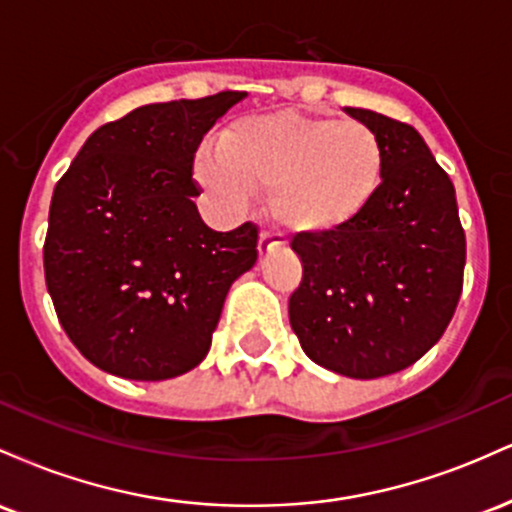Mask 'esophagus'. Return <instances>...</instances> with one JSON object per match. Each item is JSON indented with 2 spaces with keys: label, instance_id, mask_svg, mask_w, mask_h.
Here are the masks:
<instances>
[{
  "label": "esophagus",
  "instance_id": "obj_1",
  "mask_svg": "<svg viewBox=\"0 0 512 512\" xmlns=\"http://www.w3.org/2000/svg\"><path fill=\"white\" fill-rule=\"evenodd\" d=\"M279 245H284V240H281L279 233L262 231L260 240H257V250H260V255H269V252H272L274 248H279Z\"/></svg>",
  "mask_w": 512,
  "mask_h": 512
}]
</instances>
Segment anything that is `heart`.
<instances>
[{
  "mask_svg": "<svg viewBox=\"0 0 512 512\" xmlns=\"http://www.w3.org/2000/svg\"><path fill=\"white\" fill-rule=\"evenodd\" d=\"M195 170L204 190L231 207L269 190V211L286 233L332 236L380 195L385 149L363 122L281 110L240 117L216 151L197 156Z\"/></svg>",
  "mask_w": 512,
  "mask_h": 512,
  "instance_id": "obj_1",
  "label": "heart"
}]
</instances>
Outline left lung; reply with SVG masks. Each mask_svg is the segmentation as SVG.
I'll use <instances>...</instances> for the list:
<instances>
[{"instance_id":"8db88e82","label":"left lung","mask_w":512,"mask_h":512,"mask_svg":"<svg viewBox=\"0 0 512 512\" xmlns=\"http://www.w3.org/2000/svg\"><path fill=\"white\" fill-rule=\"evenodd\" d=\"M346 113L383 142V190L344 231L293 238L303 281L289 320L310 361L373 380L416 363L443 337L460 301L467 243L455 187L424 137L373 110Z\"/></svg>"}]
</instances>
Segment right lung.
<instances>
[{
	"label": "right lung",
	"instance_id": "right-lung-1",
	"mask_svg": "<svg viewBox=\"0 0 512 512\" xmlns=\"http://www.w3.org/2000/svg\"><path fill=\"white\" fill-rule=\"evenodd\" d=\"M245 93L151 103L98 127L57 182L43 262L60 325L105 373L168 380L209 354L257 226L211 231L192 161Z\"/></svg>",
	"mask_w": 512,
	"mask_h": 512
}]
</instances>
